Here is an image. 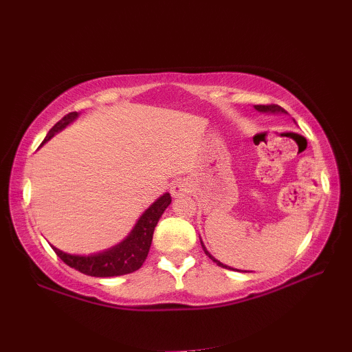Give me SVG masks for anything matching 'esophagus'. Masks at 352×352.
<instances>
[{
    "label": "esophagus",
    "instance_id": "esophagus-1",
    "mask_svg": "<svg viewBox=\"0 0 352 352\" xmlns=\"http://www.w3.org/2000/svg\"><path fill=\"white\" fill-rule=\"evenodd\" d=\"M170 193L173 197H181L184 195L188 193V184L182 181V179H177L173 184H171L170 187Z\"/></svg>",
    "mask_w": 352,
    "mask_h": 352
}]
</instances>
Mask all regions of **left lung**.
<instances>
[{
	"mask_svg": "<svg viewBox=\"0 0 352 352\" xmlns=\"http://www.w3.org/2000/svg\"><path fill=\"white\" fill-rule=\"evenodd\" d=\"M254 107H256V110H258V111H271V113H276V111H283V113H285V110L280 107V105H276V104H268V105H254ZM201 243H202V242H201ZM202 248H204V251H205V254H207V256L211 258V261L216 262V263L219 265V267H222V268H228V270H230V267H227V265H223V263H221L219 261H216V258H214L213 256H211L207 250H205L204 243H202ZM231 270H233V268H231Z\"/></svg>",
	"mask_w": 352,
	"mask_h": 352,
	"instance_id": "left-lung-1",
	"label": "left lung"
}]
</instances>
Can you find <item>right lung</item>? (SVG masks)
Listing matches in <instances>:
<instances>
[{
	"label": "right lung",
	"instance_id": "right-lung-1",
	"mask_svg": "<svg viewBox=\"0 0 352 352\" xmlns=\"http://www.w3.org/2000/svg\"><path fill=\"white\" fill-rule=\"evenodd\" d=\"M76 118V111H72V113L65 115L61 121H58L50 129L47 136L44 139V142H47L59 130L67 127V125L75 121ZM170 204V193H165L164 196L159 197L156 202H153V205H150V207L145 210V213L139 217V221L136 222L135 228L131 230V233L125 237L121 243H118L116 247L107 251H102V253L91 256H76L64 253V251L55 247L52 248L64 263H67L69 267L78 271H81L82 274L94 277H113L133 273V271L142 267L145 258H147L151 239H153L155 227L157 225L159 217L162 216L165 208H167Z\"/></svg>",
	"mask_w": 352,
	"mask_h": 352
}]
</instances>
